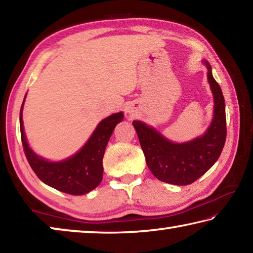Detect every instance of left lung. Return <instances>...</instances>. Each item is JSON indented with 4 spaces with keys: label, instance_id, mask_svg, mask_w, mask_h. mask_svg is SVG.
Listing matches in <instances>:
<instances>
[{
    "label": "left lung",
    "instance_id": "8db88e82",
    "mask_svg": "<svg viewBox=\"0 0 253 253\" xmlns=\"http://www.w3.org/2000/svg\"><path fill=\"white\" fill-rule=\"evenodd\" d=\"M208 67V79L214 96V117L211 126L202 137L188 143L169 142L154 128L134 121L139 144L146 164L154 176L174 185H188L212 168L220 157L226 138L225 102L219 84Z\"/></svg>",
    "mask_w": 253,
    "mask_h": 253
}]
</instances>
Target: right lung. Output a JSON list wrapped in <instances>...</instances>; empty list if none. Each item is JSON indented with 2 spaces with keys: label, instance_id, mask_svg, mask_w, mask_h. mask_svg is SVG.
I'll list each match as a JSON object with an SVG mask.
<instances>
[{
  "label": "right lung",
  "instance_id": "1",
  "mask_svg": "<svg viewBox=\"0 0 253 253\" xmlns=\"http://www.w3.org/2000/svg\"><path fill=\"white\" fill-rule=\"evenodd\" d=\"M22 107L20 110V129L23 151L33 172L46 185L63 193L81 195L99 185L102 179V158L107 143L114 128L123 121V113L105 118L93 131L90 138L80 151L66 161L52 163L36 155L25 139L22 122Z\"/></svg>",
  "mask_w": 253,
  "mask_h": 253
}]
</instances>
